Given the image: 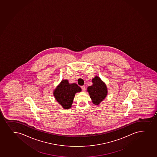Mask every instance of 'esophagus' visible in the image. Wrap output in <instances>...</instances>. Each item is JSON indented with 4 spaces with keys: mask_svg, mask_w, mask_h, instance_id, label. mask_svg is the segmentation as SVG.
<instances>
[{
    "mask_svg": "<svg viewBox=\"0 0 157 157\" xmlns=\"http://www.w3.org/2000/svg\"><path fill=\"white\" fill-rule=\"evenodd\" d=\"M81 88L82 89V90L83 91H85V90H86V86H81Z\"/></svg>",
    "mask_w": 157,
    "mask_h": 157,
    "instance_id": "1",
    "label": "esophagus"
}]
</instances>
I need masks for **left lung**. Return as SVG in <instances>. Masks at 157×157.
Listing matches in <instances>:
<instances>
[{
	"label": "left lung",
	"instance_id": "obj_1",
	"mask_svg": "<svg viewBox=\"0 0 157 157\" xmlns=\"http://www.w3.org/2000/svg\"><path fill=\"white\" fill-rule=\"evenodd\" d=\"M92 82L93 85L88 86L87 91H88L93 103L95 105H99L106 97L108 94L106 86L98 76H95L92 79Z\"/></svg>",
	"mask_w": 157,
	"mask_h": 157
}]
</instances>
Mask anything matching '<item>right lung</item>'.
I'll list each match as a JSON object with an SVG mask.
<instances>
[{"label": "right lung", "instance_id": "right-lung-1", "mask_svg": "<svg viewBox=\"0 0 157 157\" xmlns=\"http://www.w3.org/2000/svg\"><path fill=\"white\" fill-rule=\"evenodd\" d=\"M81 89L76 83L69 84L67 80H63L54 91L55 99L65 109L71 108L77 92Z\"/></svg>", "mask_w": 157, "mask_h": 157}]
</instances>
